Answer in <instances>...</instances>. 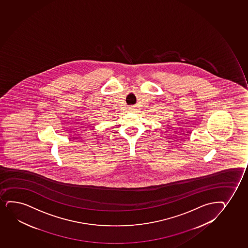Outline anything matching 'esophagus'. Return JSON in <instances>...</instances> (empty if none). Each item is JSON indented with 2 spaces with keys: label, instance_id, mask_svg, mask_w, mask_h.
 I'll return each mask as SVG.
<instances>
[{
  "label": "esophagus",
  "instance_id": "esophagus-1",
  "mask_svg": "<svg viewBox=\"0 0 248 248\" xmlns=\"http://www.w3.org/2000/svg\"><path fill=\"white\" fill-rule=\"evenodd\" d=\"M135 109H136L135 106H131V107H129V110H130V111H134Z\"/></svg>",
  "mask_w": 248,
  "mask_h": 248
}]
</instances>
